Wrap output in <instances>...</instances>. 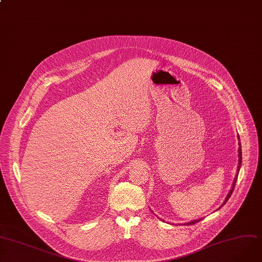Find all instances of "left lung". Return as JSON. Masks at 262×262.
Segmentation results:
<instances>
[{
  "label": "left lung",
  "mask_w": 262,
  "mask_h": 262,
  "mask_svg": "<svg viewBox=\"0 0 262 262\" xmlns=\"http://www.w3.org/2000/svg\"><path fill=\"white\" fill-rule=\"evenodd\" d=\"M238 139H239V136H238ZM240 166H241V147H240V139H239V149H238V171H239V169H240ZM237 177H238V172H237V175H236V177H235V180H234V184H233V188H232V190L230 191V193H229V195L227 196V198H226V200H225V204L227 203V201L229 200V198H230V196L232 195V193H233V190H234V187H235V185H236V182H237ZM224 204V205H225ZM223 205V206H224ZM199 220H194V221H191V223H189L188 225H195L196 223H198Z\"/></svg>",
  "instance_id": "8db88e82"
}]
</instances>
